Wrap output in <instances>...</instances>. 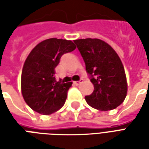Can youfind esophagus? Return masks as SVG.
<instances>
[{"instance_id": "obj_1", "label": "esophagus", "mask_w": 149, "mask_h": 149, "mask_svg": "<svg viewBox=\"0 0 149 149\" xmlns=\"http://www.w3.org/2000/svg\"><path fill=\"white\" fill-rule=\"evenodd\" d=\"M81 83H82V80H81V81H74V84L75 85H77V86L80 85Z\"/></svg>"}]
</instances>
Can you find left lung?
<instances>
[{
	"instance_id": "left-lung-1",
	"label": "left lung",
	"mask_w": 149,
	"mask_h": 149,
	"mask_svg": "<svg viewBox=\"0 0 149 149\" xmlns=\"http://www.w3.org/2000/svg\"><path fill=\"white\" fill-rule=\"evenodd\" d=\"M86 72L94 86L85 97L91 107L101 111L114 109L125 100L128 85L124 66L112 47L100 39L75 40Z\"/></svg>"
}]
</instances>
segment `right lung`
Segmentation results:
<instances>
[{
	"label": "right lung",
	"instance_id": "obj_1",
	"mask_svg": "<svg viewBox=\"0 0 149 149\" xmlns=\"http://www.w3.org/2000/svg\"><path fill=\"white\" fill-rule=\"evenodd\" d=\"M75 49L72 40L50 38L39 43L29 54L21 73V93L35 112L50 115L65 104L72 82L56 81L55 68L63 54Z\"/></svg>",
	"mask_w": 149,
	"mask_h": 149
}]
</instances>
